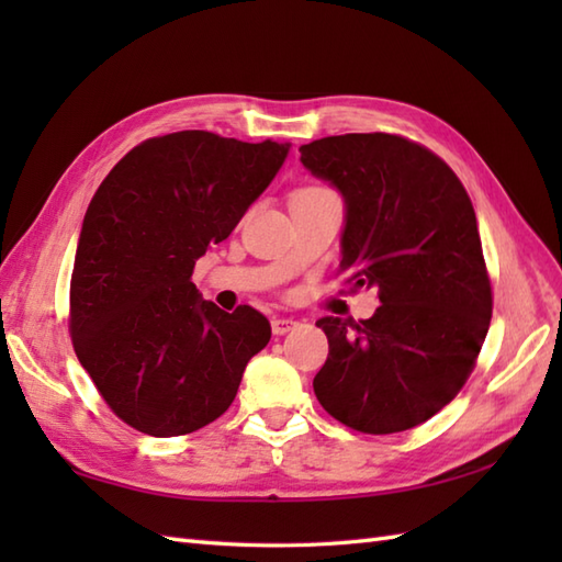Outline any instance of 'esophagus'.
<instances>
[{
  "instance_id": "obj_1",
  "label": "esophagus",
  "mask_w": 562,
  "mask_h": 562,
  "mask_svg": "<svg viewBox=\"0 0 562 562\" xmlns=\"http://www.w3.org/2000/svg\"><path fill=\"white\" fill-rule=\"evenodd\" d=\"M270 326H272V333L274 336H284V333H290L294 326H296V321L294 318H272L270 321Z\"/></svg>"
}]
</instances>
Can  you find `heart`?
Returning a JSON list of instances; mask_svg holds the SVG:
<instances>
[{
    "label": "heart",
    "mask_w": 562,
    "mask_h": 562,
    "mask_svg": "<svg viewBox=\"0 0 562 562\" xmlns=\"http://www.w3.org/2000/svg\"><path fill=\"white\" fill-rule=\"evenodd\" d=\"M304 190H316V188H304Z\"/></svg>",
    "instance_id": "b5f03b06"
}]
</instances>
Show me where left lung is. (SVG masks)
<instances>
[{
  "instance_id": "1",
  "label": "left lung",
  "mask_w": 562,
  "mask_h": 562,
  "mask_svg": "<svg viewBox=\"0 0 562 562\" xmlns=\"http://www.w3.org/2000/svg\"><path fill=\"white\" fill-rule=\"evenodd\" d=\"M302 164L340 190V268L376 288L372 318L324 316L328 360L318 403L357 432L391 435L429 420L473 372L493 316L479 222L437 154L386 133L324 137Z\"/></svg>"
}]
</instances>
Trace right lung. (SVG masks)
Wrapping results in <instances>:
<instances>
[{"label":"right lung","mask_w":562,"mask_h":562,"mask_svg":"<svg viewBox=\"0 0 562 562\" xmlns=\"http://www.w3.org/2000/svg\"><path fill=\"white\" fill-rule=\"evenodd\" d=\"M284 142L205 130L151 137L103 178L83 214L69 333L109 408L151 437L195 432L229 408L270 340L250 306L226 314L190 280L278 176Z\"/></svg>","instance_id":"obj_1"}]
</instances>
